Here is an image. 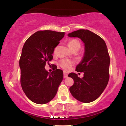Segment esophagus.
Listing matches in <instances>:
<instances>
[{"label": "esophagus", "instance_id": "esophagus-1", "mask_svg": "<svg viewBox=\"0 0 126 126\" xmlns=\"http://www.w3.org/2000/svg\"><path fill=\"white\" fill-rule=\"evenodd\" d=\"M67 73L66 71H63V78H67Z\"/></svg>", "mask_w": 126, "mask_h": 126}]
</instances>
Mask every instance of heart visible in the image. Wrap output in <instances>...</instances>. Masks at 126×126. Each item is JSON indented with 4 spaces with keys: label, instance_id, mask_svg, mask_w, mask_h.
<instances>
[{
    "label": "heart",
    "instance_id": "b5f03b06",
    "mask_svg": "<svg viewBox=\"0 0 126 126\" xmlns=\"http://www.w3.org/2000/svg\"><path fill=\"white\" fill-rule=\"evenodd\" d=\"M68 46L72 50L77 48H80V44L77 39H71L68 42ZM59 65L62 68L65 70H69L73 65V62L68 59H62L59 61Z\"/></svg>",
    "mask_w": 126,
    "mask_h": 126
}]
</instances>
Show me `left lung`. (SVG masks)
<instances>
[{
    "label": "left lung",
    "mask_w": 126,
    "mask_h": 126,
    "mask_svg": "<svg viewBox=\"0 0 126 126\" xmlns=\"http://www.w3.org/2000/svg\"><path fill=\"white\" fill-rule=\"evenodd\" d=\"M67 36L80 39L84 44V56L75 70L84 73V77L80 78L75 73H70L68 77L74 80L70 92L79 101L92 102L99 97L109 82L110 57L106 43L88 30L75 31Z\"/></svg>",
    "instance_id": "obj_1"
}]
</instances>
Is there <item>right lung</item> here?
Here are the masks:
<instances>
[{
  "label": "right lung",
  "mask_w": 126,
  "mask_h": 126,
  "mask_svg": "<svg viewBox=\"0 0 126 126\" xmlns=\"http://www.w3.org/2000/svg\"><path fill=\"white\" fill-rule=\"evenodd\" d=\"M64 35L63 32L38 31L24 44L19 61L20 82L26 96L34 103L47 104L57 94L63 71L56 67L49 73L44 67L53 59L54 49Z\"/></svg>",
  "instance_id": "obj_1"
}]
</instances>
